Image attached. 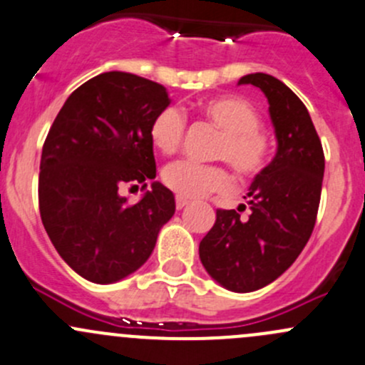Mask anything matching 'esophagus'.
<instances>
[{"mask_svg":"<svg viewBox=\"0 0 365 365\" xmlns=\"http://www.w3.org/2000/svg\"><path fill=\"white\" fill-rule=\"evenodd\" d=\"M175 203H176V208L182 210V208H185L187 205H189V200H187V197H183V196H176Z\"/></svg>","mask_w":365,"mask_h":365,"instance_id":"obj_1","label":"esophagus"}]
</instances>
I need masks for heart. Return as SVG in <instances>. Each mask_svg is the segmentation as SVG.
Here are the masks:
<instances>
[{"label": "heart", "instance_id": "obj_1", "mask_svg": "<svg viewBox=\"0 0 365 365\" xmlns=\"http://www.w3.org/2000/svg\"><path fill=\"white\" fill-rule=\"evenodd\" d=\"M201 114L222 130L215 150L217 159L227 160L242 176H256L268 164L272 143L261 128L259 113L240 97L210 98L201 104ZM187 128L185 114L175 106L160 109L150 123V141L160 153H173L182 145ZM160 180L168 189L183 197H203L226 192L233 176L224 165L175 160L165 165Z\"/></svg>", "mask_w": 365, "mask_h": 365}]
</instances>
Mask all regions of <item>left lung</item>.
<instances>
[{
  "mask_svg": "<svg viewBox=\"0 0 365 365\" xmlns=\"http://www.w3.org/2000/svg\"><path fill=\"white\" fill-rule=\"evenodd\" d=\"M238 84H252L267 95L277 153L245 196L249 217L238 213L245 205L217 210L215 224L200 244V257L219 284L249 293L284 274L311 238L325 155L307 108L282 81L257 72Z\"/></svg>",
  "mask_w": 365,
  "mask_h": 365,
  "instance_id": "1",
  "label": "left lung"
}]
</instances>
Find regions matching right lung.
<instances>
[{
  "label": "right lung",
  "mask_w": 365,
  "mask_h": 365,
  "mask_svg": "<svg viewBox=\"0 0 365 365\" xmlns=\"http://www.w3.org/2000/svg\"><path fill=\"white\" fill-rule=\"evenodd\" d=\"M169 97L159 83L106 72L67 98L42 148L38 208L58 254L81 277L109 284L138 270L175 213L159 182L139 203L123 187L155 178L150 123Z\"/></svg>",
  "instance_id": "add662e5"
}]
</instances>
